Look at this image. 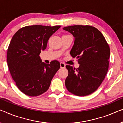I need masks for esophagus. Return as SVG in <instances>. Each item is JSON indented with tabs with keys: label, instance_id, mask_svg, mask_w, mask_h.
<instances>
[{
	"label": "esophagus",
	"instance_id": "obj_1",
	"mask_svg": "<svg viewBox=\"0 0 123 123\" xmlns=\"http://www.w3.org/2000/svg\"><path fill=\"white\" fill-rule=\"evenodd\" d=\"M60 68H65V64L64 63H60Z\"/></svg>",
	"mask_w": 123,
	"mask_h": 123
}]
</instances>
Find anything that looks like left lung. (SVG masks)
Masks as SVG:
<instances>
[{
	"label": "left lung",
	"instance_id": "obj_1",
	"mask_svg": "<svg viewBox=\"0 0 123 123\" xmlns=\"http://www.w3.org/2000/svg\"><path fill=\"white\" fill-rule=\"evenodd\" d=\"M63 29L74 37L70 55L80 64L77 69L66 65L68 75L65 86L73 95H89L98 88L108 71L109 44L102 33L93 26L75 25Z\"/></svg>",
	"mask_w": 123,
	"mask_h": 123
}]
</instances>
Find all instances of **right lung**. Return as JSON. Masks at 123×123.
Instances as JSON below:
<instances>
[{"mask_svg": "<svg viewBox=\"0 0 123 123\" xmlns=\"http://www.w3.org/2000/svg\"><path fill=\"white\" fill-rule=\"evenodd\" d=\"M60 27L28 26L13 35L8 48V66L16 86L25 95L37 96L45 93L59 69L58 60L45 64L42 63L39 55L46 48L50 36Z\"/></svg>", "mask_w": 123, "mask_h": 123, "instance_id": "add662e5", "label": "right lung"}]
</instances>
